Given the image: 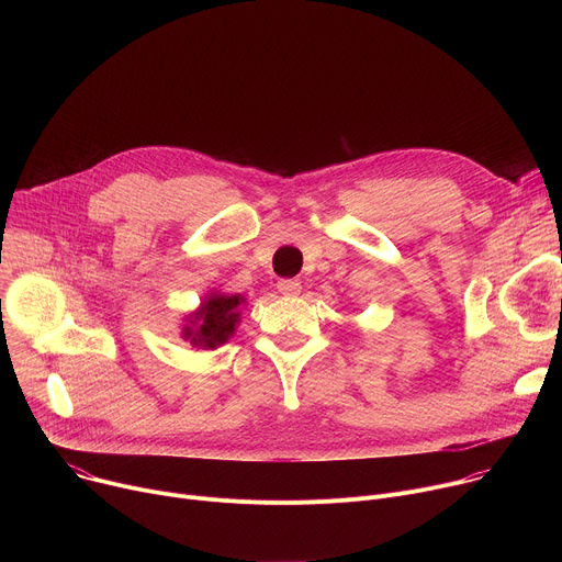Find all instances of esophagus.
<instances>
[{
    "label": "esophagus",
    "mask_w": 562,
    "mask_h": 562,
    "mask_svg": "<svg viewBox=\"0 0 562 562\" xmlns=\"http://www.w3.org/2000/svg\"><path fill=\"white\" fill-rule=\"evenodd\" d=\"M278 291H280L282 295H297V293L302 291V284H300L297 280H293V278H282V280L278 282Z\"/></svg>",
    "instance_id": "esophagus-1"
}]
</instances>
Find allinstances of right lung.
<instances>
[{"label": "right lung", "instance_id": "1", "mask_svg": "<svg viewBox=\"0 0 562 562\" xmlns=\"http://www.w3.org/2000/svg\"><path fill=\"white\" fill-rule=\"evenodd\" d=\"M245 302L239 295H211L191 319V327L184 329V338L204 349L224 345L237 325V306Z\"/></svg>", "mask_w": 562, "mask_h": 562}]
</instances>
